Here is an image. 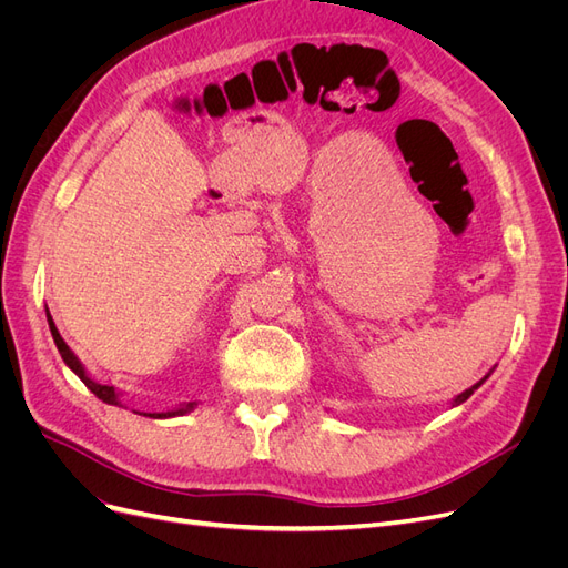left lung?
Listing matches in <instances>:
<instances>
[{"label":"left lung","mask_w":568,"mask_h":568,"mask_svg":"<svg viewBox=\"0 0 568 568\" xmlns=\"http://www.w3.org/2000/svg\"><path fill=\"white\" fill-rule=\"evenodd\" d=\"M493 369H495V367H493ZM493 369H490V372H488V374H486V376H484V379H480V382H476V384H474V386H471V388H467V390H462V393H459V395H455V398H453V403H450V405H453V407H457V405H462V403H464V400H469V398H471V395H474V390H476V388H478V386H480V384H484V382H486V379H488V376H490V374H493Z\"/></svg>","instance_id":"obj_1"}]
</instances>
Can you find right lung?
<instances>
[{
	"mask_svg": "<svg viewBox=\"0 0 568 568\" xmlns=\"http://www.w3.org/2000/svg\"><path fill=\"white\" fill-rule=\"evenodd\" d=\"M47 322H49V329H51V336H54V343H57V348H59V353H61V357H63V363L71 367L78 376H80V382L88 386L99 400H104L106 405H118V407H123V400H120V390H115V386H109V384H99V382H94L92 376L88 374V369H84V365L80 363V359L75 357V353L65 346V341L61 338V334H59V329H57V324H54V320H51V315H49V311H47ZM196 407V403H184V405H180V407H175V409H168V412H149V417H153V419H170V417H182V415H186V412H192ZM146 415V412H144Z\"/></svg>",
	"mask_w": 568,
	"mask_h": 568,
	"instance_id": "obj_1",
	"label": "right lung"
}]
</instances>
